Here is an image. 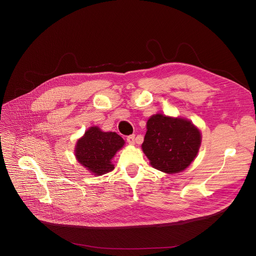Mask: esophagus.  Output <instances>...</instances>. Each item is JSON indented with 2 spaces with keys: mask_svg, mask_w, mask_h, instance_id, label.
I'll return each mask as SVG.
<instances>
[{
  "mask_svg": "<svg viewBox=\"0 0 256 256\" xmlns=\"http://www.w3.org/2000/svg\"><path fill=\"white\" fill-rule=\"evenodd\" d=\"M134 134H132V136H128V138H126V142H128V144H130V145H134Z\"/></svg>",
  "mask_w": 256,
  "mask_h": 256,
  "instance_id": "esophagus-1",
  "label": "esophagus"
}]
</instances>
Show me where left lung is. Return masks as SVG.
Listing matches in <instances>:
<instances>
[{"mask_svg":"<svg viewBox=\"0 0 256 256\" xmlns=\"http://www.w3.org/2000/svg\"><path fill=\"white\" fill-rule=\"evenodd\" d=\"M200 143V132L190 120L157 114L147 122L142 150L155 169L174 174L190 165Z\"/></svg>","mask_w":256,"mask_h":256,"instance_id":"left-lung-1","label":"left lung"}]
</instances>
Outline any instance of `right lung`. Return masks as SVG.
<instances>
[{
	"mask_svg": "<svg viewBox=\"0 0 256 256\" xmlns=\"http://www.w3.org/2000/svg\"><path fill=\"white\" fill-rule=\"evenodd\" d=\"M124 144L116 132H103L99 128H90L76 147L78 161L94 174L101 176L114 170L111 159Z\"/></svg>",
	"mask_w": 256,
	"mask_h": 256,
	"instance_id": "obj_1",
	"label": "right lung"
}]
</instances>
